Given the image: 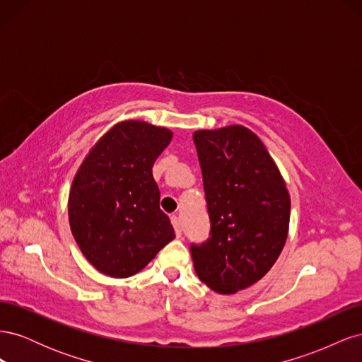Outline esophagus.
<instances>
[{
	"label": "esophagus",
	"mask_w": 362,
	"mask_h": 362,
	"mask_svg": "<svg viewBox=\"0 0 362 362\" xmlns=\"http://www.w3.org/2000/svg\"><path fill=\"white\" fill-rule=\"evenodd\" d=\"M170 222L173 225V229H175V234H177V237L180 238L182 235L181 233V223H180V217L177 214H172L170 216Z\"/></svg>",
	"instance_id": "1"
}]
</instances>
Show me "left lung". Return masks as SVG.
<instances>
[{"mask_svg": "<svg viewBox=\"0 0 362 362\" xmlns=\"http://www.w3.org/2000/svg\"><path fill=\"white\" fill-rule=\"evenodd\" d=\"M211 237L192 245L196 275L234 294L258 282L287 242L290 194L261 139L243 125L193 133Z\"/></svg>", "mask_w": 362, "mask_h": 362, "instance_id": "left-lung-1", "label": "left lung"}]
</instances>
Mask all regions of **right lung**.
<instances>
[{"instance_id":"add662e5","label":"right lung","mask_w":362,"mask_h":362,"mask_svg":"<svg viewBox=\"0 0 362 362\" xmlns=\"http://www.w3.org/2000/svg\"><path fill=\"white\" fill-rule=\"evenodd\" d=\"M172 136L164 127L124 120L96 141L75 173L71 231L86 259L107 276L136 275L175 238L152 175Z\"/></svg>"}]
</instances>
